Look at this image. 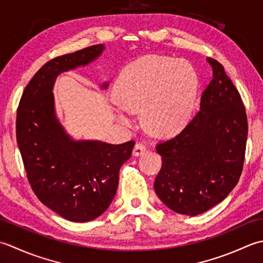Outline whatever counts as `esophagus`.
<instances>
[{"label": "esophagus", "instance_id": "obj_1", "mask_svg": "<svg viewBox=\"0 0 263 263\" xmlns=\"http://www.w3.org/2000/svg\"><path fill=\"white\" fill-rule=\"evenodd\" d=\"M145 152H146V147L144 146L142 143H136L135 146H134V148H133V155H135V157L143 155Z\"/></svg>", "mask_w": 263, "mask_h": 263}]
</instances>
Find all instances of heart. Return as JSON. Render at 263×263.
Here are the masks:
<instances>
[{"mask_svg": "<svg viewBox=\"0 0 263 263\" xmlns=\"http://www.w3.org/2000/svg\"><path fill=\"white\" fill-rule=\"evenodd\" d=\"M199 88V73L190 62L161 54L144 55L118 74L112 88L116 118L128 125L126 111H139L149 133L174 136L191 121Z\"/></svg>", "mask_w": 263, "mask_h": 263, "instance_id": "heart-1", "label": "heart"}]
</instances>
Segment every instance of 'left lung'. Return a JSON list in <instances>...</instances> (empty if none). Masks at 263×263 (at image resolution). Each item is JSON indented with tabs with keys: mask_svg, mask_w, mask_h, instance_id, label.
I'll return each mask as SVG.
<instances>
[{
	"mask_svg": "<svg viewBox=\"0 0 263 263\" xmlns=\"http://www.w3.org/2000/svg\"><path fill=\"white\" fill-rule=\"evenodd\" d=\"M200 111L176 137L157 145L162 167L154 191L177 213L197 216L226 199L242 174L248 118L240 95L217 60Z\"/></svg>",
	"mask_w": 263,
	"mask_h": 263,
	"instance_id": "1",
	"label": "left lung"
}]
</instances>
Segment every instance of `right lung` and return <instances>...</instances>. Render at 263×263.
<instances>
[{
  "label": "right lung",
  "instance_id": "obj_1",
  "mask_svg": "<svg viewBox=\"0 0 263 263\" xmlns=\"http://www.w3.org/2000/svg\"><path fill=\"white\" fill-rule=\"evenodd\" d=\"M104 50L98 44L46 62L26 86L17 111V143L31 189L43 204L73 222L106 211L135 145L74 139L57 116L53 87L59 74L86 67ZM108 86L105 82L101 88Z\"/></svg>",
  "mask_w": 263,
  "mask_h": 263
}]
</instances>
